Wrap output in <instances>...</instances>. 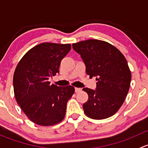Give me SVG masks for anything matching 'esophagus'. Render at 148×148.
<instances>
[{"mask_svg": "<svg viewBox=\"0 0 148 148\" xmlns=\"http://www.w3.org/2000/svg\"><path fill=\"white\" fill-rule=\"evenodd\" d=\"M81 91V88H75V92H79Z\"/></svg>", "mask_w": 148, "mask_h": 148, "instance_id": "obj_1", "label": "esophagus"}]
</instances>
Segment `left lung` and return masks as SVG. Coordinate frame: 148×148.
<instances>
[{
    "label": "left lung",
    "mask_w": 148,
    "mask_h": 148,
    "mask_svg": "<svg viewBox=\"0 0 148 148\" xmlns=\"http://www.w3.org/2000/svg\"><path fill=\"white\" fill-rule=\"evenodd\" d=\"M72 45L83 59L86 73L97 80L95 90L83 88L88 95L83 106L85 114L95 120L112 116L123 104L130 88L131 73L125 58L106 41L90 39Z\"/></svg>",
    "instance_id": "obj_1"
}]
</instances>
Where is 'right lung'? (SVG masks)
I'll use <instances>...</instances> for the list:
<instances>
[{
	"label": "right lung",
	"instance_id": "obj_1",
	"mask_svg": "<svg viewBox=\"0 0 148 148\" xmlns=\"http://www.w3.org/2000/svg\"><path fill=\"white\" fill-rule=\"evenodd\" d=\"M71 44L42 42L31 48L18 63L13 75L16 101L36 124L50 126L64 119L68 100L75 92L71 85H51L49 79L59 73Z\"/></svg>",
	"mask_w": 148,
	"mask_h": 148
}]
</instances>
